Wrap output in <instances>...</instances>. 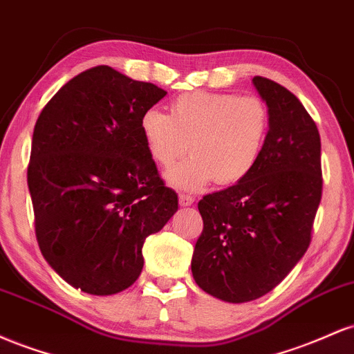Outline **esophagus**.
<instances>
[{
    "label": "esophagus",
    "instance_id": "1",
    "mask_svg": "<svg viewBox=\"0 0 354 354\" xmlns=\"http://www.w3.org/2000/svg\"><path fill=\"white\" fill-rule=\"evenodd\" d=\"M193 203H194V196H191V194H185V193L180 194V205L181 206H191Z\"/></svg>",
    "mask_w": 354,
    "mask_h": 354
}]
</instances>
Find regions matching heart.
Listing matches in <instances>:
<instances>
[{
  "label": "heart",
  "mask_w": 354,
  "mask_h": 354,
  "mask_svg": "<svg viewBox=\"0 0 354 354\" xmlns=\"http://www.w3.org/2000/svg\"><path fill=\"white\" fill-rule=\"evenodd\" d=\"M171 115L148 108L140 129L146 149L173 186L194 191L211 180L219 186L236 185L256 168L271 129V113L259 96L191 91L169 104Z\"/></svg>",
  "instance_id": "1"
}]
</instances>
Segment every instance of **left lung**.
<instances>
[{
    "label": "left lung",
    "instance_id": "left-lung-1",
    "mask_svg": "<svg viewBox=\"0 0 354 354\" xmlns=\"http://www.w3.org/2000/svg\"><path fill=\"white\" fill-rule=\"evenodd\" d=\"M271 113L261 160L245 180L198 203L203 231L191 271L203 291L228 303L253 301L286 278L311 243L318 211L321 140L291 91L254 76Z\"/></svg>",
    "mask_w": 354,
    "mask_h": 354
}]
</instances>
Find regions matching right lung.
<instances>
[{
	"instance_id": "right-lung-1",
	"label": "right lung",
	"mask_w": 354,
	"mask_h": 354,
	"mask_svg": "<svg viewBox=\"0 0 354 354\" xmlns=\"http://www.w3.org/2000/svg\"><path fill=\"white\" fill-rule=\"evenodd\" d=\"M165 89L109 66L80 73L35 124L28 188L39 250L76 290L115 295L143 270V243L178 209L140 120Z\"/></svg>"
}]
</instances>
